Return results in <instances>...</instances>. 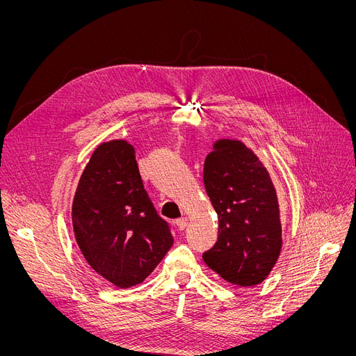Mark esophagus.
<instances>
[{
	"instance_id": "obj_1",
	"label": "esophagus",
	"mask_w": 356,
	"mask_h": 356,
	"mask_svg": "<svg viewBox=\"0 0 356 356\" xmlns=\"http://www.w3.org/2000/svg\"><path fill=\"white\" fill-rule=\"evenodd\" d=\"M176 227L180 231H184L186 227H188V218H179V219H176Z\"/></svg>"
}]
</instances>
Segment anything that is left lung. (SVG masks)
Wrapping results in <instances>:
<instances>
[{
	"mask_svg": "<svg viewBox=\"0 0 356 356\" xmlns=\"http://www.w3.org/2000/svg\"><path fill=\"white\" fill-rule=\"evenodd\" d=\"M203 183L219 220L204 264L239 287L264 282L282 250L278 200L266 167L241 141L219 140L204 160Z\"/></svg>",
	"mask_w": 356,
	"mask_h": 356,
	"instance_id": "1",
	"label": "left lung"
}]
</instances>
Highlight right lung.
I'll use <instances>...</instances> for the list:
<instances>
[{"instance_id":"right-lung-1","label":"right lung","mask_w":356,"mask_h":356,"mask_svg":"<svg viewBox=\"0 0 356 356\" xmlns=\"http://www.w3.org/2000/svg\"><path fill=\"white\" fill-rule=\"evenodd\" d=\"M134 147L101 144L81 176L72 223L88 264L109 283H143L173 244L172 229L156 211L140 176Z\"/></svg>"}]
</instances>
